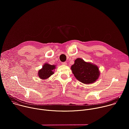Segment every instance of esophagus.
Returning <instances> with one entry per match:
<instances>
[{"label":"esophagus","mask_w":129,"mask_h":129,"mask_svg":"<svg viewBox=\"0 0 129 129\" xmlns=\"http://www.w3.org/2000/svg\"><path fill=\"white\" fill-rule=\"evenodd\" d=\"M62 65H67V63H66V62H62Z\"/></svg>","instance_id":"1"}]
</instances>
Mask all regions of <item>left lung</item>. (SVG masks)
Listing matches in <instances>:
<instances>
[{
    "instance_id": "8db88e82",
    "label": "left lung",
    "mask_w": 129,
    "mask_h": 129,
    "mask_svg": "<svg viewBox=\"0 0 129 129\" xmlns=\"http://www.w3.org/2000/svg\"><path fill=\"white\" fill-rule=\"evenodd\" d=\"M71 69L76 79L86 84L94 83L100 75L97 66L87 63L80 58L75 60V64L71 66Z\"/></svg>"
}]
</instances>
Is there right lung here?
<instances>
[{"label":"right lung","mask_w":129,"mask_h":129,"mask_svg":"<svg viewBox=\"0 0 129 129\" xmlns=\"http://www.w3.org/2000/svg\"><path fill=\"white\" fill-rule=\"evenodd\" d=\"M55 68L54 65L45 64L43 65V68L39 71V77L41 79H46L53 74V70Z\"/></svg>","instance_id":"1"}]
</instances>
